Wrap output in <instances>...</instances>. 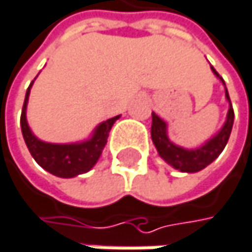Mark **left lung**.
Listing matches in <instances>:
<instances>
[{"label":"left lung","mask_w":252,"mask_h":252,"mask_svg":"<svg viewBox=\"0 0 252 252\" xmlns=\"http://www.w3.org/2000/svg\"><path fill=\"white\" fill-rule=\"evenodd\" d=\"M211 69L220 78L217 70L214 67H211ZM220 79L223 81V78H220ZM223 84H224V81H223ZM226 98L230 103L227 88H226ZM233 118H235V113H233V107L230 103L229 112H227V119L223 125L221 131L216 137H213L208 143H205L202 148L195 149V151H188V149L173 145L167 137L165 122L155 112H152L151 136H152L155 148L158 149V154L161 155V158L164 161H167L171 167H174L176 170H180L182 173H196V171H201L202 168H205L207 165H210L223 152V149L227 145V140L230 137V131L233 127Z\"/></svg>","instance_id":"1"}]
</instances>
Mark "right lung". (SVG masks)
<instances>
[{
  "label": "right lung",
  "instance_id": "add662e5",
  "mask_svg": "<svg viewBox=\"0 0 252 252\" xmlns=\"http://www.w3.org/2000/svg\"><path fill=\"white\" fill-rule=\"evenodd\" d=\"M32 84L29 85L22 109V118H20V127H22V134L25 139V143L33 157V159L48 173L63 177V179H70L78 174L87 173L94 167V164L98 161L101 151L107 142L109 131L112 128L113 122L119 118L113 116L104 122H101L95 128L93 137L87 142L82 143H75V145H53V143H45L38 140L32 131L29 130V125L26 122V104L29 98V91H31Z\"/></svg>",
  "mask_w": 252,
  "mask_h": 252
}]
</instances>
